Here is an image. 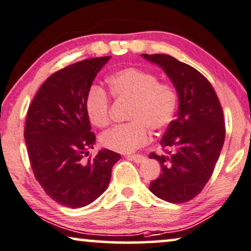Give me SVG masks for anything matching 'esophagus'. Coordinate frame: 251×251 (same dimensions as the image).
<instances>
[{
  "instance_id": "obj_1",
  "label": "esophagus",
  "mask_w": 251,
  "mask_h": 251,
  "mask_svg": "<svg viewBox=\"0 0 251 251\" xmlns=\"http://www.w3.org/2000/svg\"><path fill=\"white\" fill-rule=\"evenodd\" d=\"M128 158L129 160H132V161H134L135 163H142L147 160V158H145L144 155H141V154H132L129 155Z\"/></svg>"
}]
</instances>
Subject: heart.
I'll return each instance as SVG.
<instances>
[{"label": "heart", "mask_w": 251, "mask_h": 251, "mask_svg": "<svg viewBox=\"0 0 251 251\" xmlns=\"http://www.w3.org/2000/svg\"><path fill=\"white\" fill-rule=\"evenodd\" d=\"M111 96L130 101L127 114L129 123L104 132L100 141L104 148L130 153L149 141V128L161 130L173 122L178 106V92L173 85L159 82L148 71L126 67L108 77ZM109 98L99 85H91L85 96L84 108L89 121L97 127L110 122Z\"/></svg>", "instance_id": "obj_1"}]
</instances>
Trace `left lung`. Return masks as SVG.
Listing matches in <instances>:
<instances>
[{"label":"left lung","instance_id":"1","mask_svg":"<svg viewBox=\"0 0 251 251\" xmlns=\"http://www.w3.org/2000/svg\"><path fill=\"white\" fill-rule=\"evenodd\" d=\"M158 65L178 92L177 117L167 127L160 144L166 154H150L161 174L150 184L156 197L185 203L198 195L214 171L226 138L223 111L214 89L203 74L170 55L142 54Z\"/></svg>","mask_w":251,"mask_h":251}]
</instances>
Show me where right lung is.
Wrapping results in <instances>:
<instances>
[{"mask_svg": "<svg viewBox=\"0 0 251 251\" xmlns=\"http://www.w3.org/2000/svg\"><path fill=\"white\" fill-rule=\"evenodd\" d=\"M110 57L84 59L51 74L29 106L25 141L32 171L45 193L63 206L80 208L96 201L122 158L102 149L84 160L96 143L85 96Z\"/></svg>", "mask_w": 251, "mask_h": 251, "instance_id": "right-lung-1", "label": "right lung"}]
</instances>
